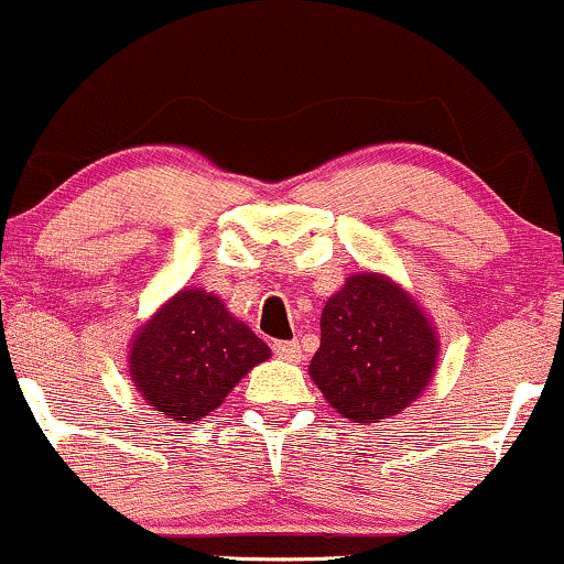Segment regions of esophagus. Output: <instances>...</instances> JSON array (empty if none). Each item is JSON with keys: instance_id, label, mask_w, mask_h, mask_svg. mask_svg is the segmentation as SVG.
<instances>
[{"instance_id": "1", "label": "esophagus", "mask_w": 564, "mask_h": 564, "mask_svg": "<svg viewBox=\"0 0 564 564\" xmlns=\"http://www.w3.org/2000/svg\"><path fill=\"white\" fill-rule=\"evenodd\" d=\"M274 354L280 359H288V362H301L299 340H280V344H274Z\"/></svg>"}]
</instances>
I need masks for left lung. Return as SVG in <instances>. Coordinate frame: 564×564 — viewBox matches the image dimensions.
<instances>
[{
    "label": "left lung",
    "instance_id": "1",
    "mask_svg": "<svg viewBox=\"0 0 564 564\" xmlns=\"http://www.w3.org/2000/svg\"><path fill=\"white\" fill-rule=\"evenodd\" d=\"M308 376L344 419L362 426L400 415L426 391L440 335L421 303L378 271L351 274L322 308Z\"/></svg>",
    "mask_w": 564,
    "mask_h": 564
}]
</instances>
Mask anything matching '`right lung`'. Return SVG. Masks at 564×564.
Listing matches in <instances>:
<instances>
[{"instance_id": "1", "label": "right lung", "mask_w": 564, "mask_h": 564, "mask_svg": "<svg viewBox=\"0 0 564 564\" xmlns=\"http://www.w3.org/2000/svg\"><path fill=\"white\" fill-rule=\"evenodd\" d=\"M271 349L202 288H183L138 327L130 340V381L156 413L194 423L220 408L226 394Z\"/></svg>"}]
</instances>
